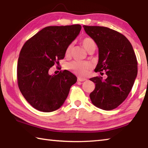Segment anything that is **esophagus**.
Returning <instances> with one entry per match:
<instances>
[{
	"label": "esophagus",
	"instance_id": "34e87169",
	"mask_svg": "<svg viewBox=\"0 0 148 148\" xmlns=\"http://www.w3.org/2000/svg\"><path fill=\"white\" fill-rule=\"evenodd\" d=\"M86 78H82V77H77V81L78 82H84V81H86Z\"/></svg>",
	"mask_w": 148,
	"mask_h": 148
}]
</instances>
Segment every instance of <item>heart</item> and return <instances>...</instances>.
Segmentation results:
<instances>
[{
	"label": "heart",
	"instance_id": "obj_1",
	"mask_svg": "<svg viewBox=\"0 0 148 148\" xmlns=\"http://www.w3.org/2000/svg\"><path fill=\"white\" fill-rule=\"evenodd\" d=\"M82 44L87 51L90 52L91 51H95L96 49V43L92 38L90 37H85L82 40ZM74 44L73 43L70 44L66 47L65 50V56L66 57H70L71 56L72 50H73ZM92 67V65L91 62L85 61H73L70 62L66 65V69L70 71L74 72L75 74L79 77H86L89 74V71H91Z\"/></svg>",
	"mask_w": 148,
	"mask_h": 148
}]
</instances>
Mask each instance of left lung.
<instances>
[{
    "mask_svg": "<svg viewBox=\"0 0 148 148\" xmlns=\"http://www.w3.org/2000/svg\"><path fill=\"white\" fill-rule=\"evenodd\" d=\"M83 27L99 47L95 71H105L108 76L104 80L101 76L89 79L95 84L90 99L99 108L115 109L127 99L133 86L138 73L136 55L131 42L119 32L105 27Z\"/></svg>",
    "mask_w": 148,
    "mask_h": 148,
    "instance_id": "obj_1",
    "label": "left lung"
}]
</instances>
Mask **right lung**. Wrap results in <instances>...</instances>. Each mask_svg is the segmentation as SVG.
<instances>
[{"label": "right lung", "instance_id": "right-lung-1", "mask_svg": "<svg viewBox=\"0 0 148 148\" xmlns=\"http://www.w3.org/2000/svg\"><path fill=\"white\" fill-rule=\"evenodd\" d=\"M81 29L80 25L46 27L22 47L17 66V84L35 109L44 112L59 109L76 82V76L66 70L51 75L49 69L64 59L66 47Z\"/></svg>", "mask_w": 148, "mask_h": 148}]
</instances>
